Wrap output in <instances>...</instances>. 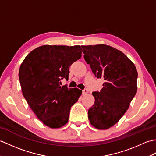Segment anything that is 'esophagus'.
I'll return each mask as SVG.
<instances>
[{
  "instance_id": "esophagus-1",
  "label": "esophagus",
  "mask_w": 156,
  "mask_h": 156,
  "mask_svg": "<svg viewBox=\"0 0 156 156\" xmlns=\"http://www.w3.org/2000/svg\"><path fill=\"white\" fill-rule=\"evenodd\" d=\"M88 94V90L84 89V90H82V94L83 95H86V94Z\"/></svg>"
}]
</instances>
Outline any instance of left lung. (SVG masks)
Listing matches in <instances>:
<instances>
[{
    "instance_id": "left-lung-1",
    "label": "left lung",
    "mask_w": 156,
    "mask_h": 156,
    "mask_svg": "<svg viewBox=\"0 0 156 156\" xmlns=\"http://www.w3.org/2000/svg\"><path fill=\"white\" fill-rule=\"evenodd\" d=\"M84 58L97 78L104 83L100 92H94V104L88 110V119L99 129L111 128L129 108L137 92V72L125 54L106 44L82 46Z\"/></svg>"
}]
</instances>
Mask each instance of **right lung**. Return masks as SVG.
<instances>
[{"instance_id":"add662e5","label":"right lung","mask_w":156,"mask_h":156,"mask_svg":"<svg viewBox=\"0 0 156 156\" xmlns=\"http://www.w3.org/2000/svg\"><path fill=\"white\" fill-rule=\"evenodd\" d=\"M80 46L43 45L29 53L21 64L19 77L23 94L43 124L51 128L68 122L72 105L82 90L60 86L68 79L69 67L82 56Z\"/></svg>"}]
</instances>
